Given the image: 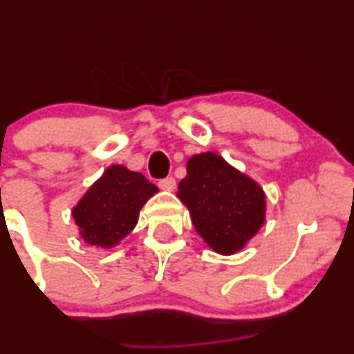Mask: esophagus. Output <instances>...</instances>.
<instances>
[{
    "mask_svg": "<svg viewBox=\"0 0 354 354\" xmlns=\"http://www.w3.org/2000/svg\"><path fill=\"white\" fill-rule=\"evenodd\" d=\"M158 186H160L163 191H173L174 188H176V181H174L173 176H168V178H165V180L158 181Z\"/></svg>",
    "mask_w": 354,
    "mask_h": 354,
    "instance_id": "34e87169",
    "label": "esophagus"
}]
</instances>
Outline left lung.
I'll list each match as a JSON object with an SVG mask.
<instances>
[{
	"instance_id": "8db88e82",
	"label": "left lung",
	"mask_w": 354,
	"mask_h": 354,
	"mask_svg": "<svg viewBox=\"0 0 354 354\" xmlns=\"http://www.w3.org/2000/svg\"><path fill=\"white\" fill-rule=\"evenodd\" d=\"M176 196L196 233L219 254L238 253L265 225V191L214 151L189 158Z\"/></svg>"
}]
</instances>
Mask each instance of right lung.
<instances>
[{
    "label": "right lung",
    "mask_w": 354,
    "mask_h": 354,
    "mask_svg": "<svg viewBox=\"0 0 354 354\" xmlns=\"http://www.w3.org/2000/svg\"><path fill=\"white\" fill-rule=\"evenodd\" d=\"M158 193L141 173L111 165L89 186L71 211L84 243L109 250L136 226L140 209Z\"/></svg>",
    "instance_id": "1"
}]
</instances>
